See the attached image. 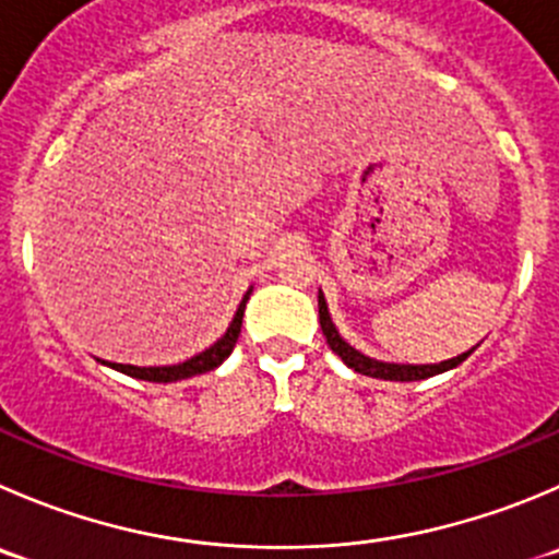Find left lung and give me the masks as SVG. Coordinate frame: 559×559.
Listing matches in <instances>:
<instances>
[{
    "label": "left lung",
    "mask_w": 559,
    "mask_h": 559,
    "mask_svg": "<svg viewBox=\"0 0 559 559\" xmlns=\"http://www.w3.org/2000/svg\"><path fill=\"white\" fill-rule=\"evenodd\" d=\"M319 324H322V333L324 338H328L330 349H333L335 355L352 368V371L366 373V377H373V379H390V382H417V379L437 377V373H445L451 371V368L462 366V362L475 352L473 346L469 352H462V355L451 357V360L426 362V366H415V362H384V360H377V357L362 355L360 349H355V346L346 344V341L341 338L338 328H335L333 319H330L328 300H324L322 289H319Z\"/></svg>",
    "instance_id": "obj_1"
}]
</instances>
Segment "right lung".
<instances>
[{
	"label": "right lung",
	"mask_w": 559,
	"mask_h": 559,
	"mask_svg": "<svg viewBox=\"0 0 559 559\" xmlns=\"http://www.w3.org/2000/svg\"><path fill=\"white\" fill-rule=\"evenodd\" d=\"M251 292H253V286L246 292V295H242L240 306H237V311H235V319L229 322L226 333L221 335V338L215 341L210 349L193 355L191 360L177 362V366H124V362H108V360H100V362H103V366L114 368V371L128 373V377L144 379V382H164V384L166 382H180V379L197 377V373L215 371V368H218L221 362H224L226 357L231 355V349H235L237 335H240V328H242V313H246V302H248V297H251Z\"/></svg>",
	"instance_id": "right-lung-1"
}]
</instances>
